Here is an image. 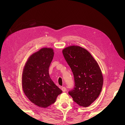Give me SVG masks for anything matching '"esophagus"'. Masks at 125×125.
I'll list each match as a JSON object with an SVG mask.
<instances>
[{
    "label": "esophagus",
    "instance_id": "1",
    "mask_svg": "<svg viewBox=\"0 0 125 125\" xmlns=\"http://www.w3.org/2000/svg\"><path fill=\"white\" fill-rule=\"evenodd\" d=\"M62 91L63 92H65L66 91V88H65V87H62Z\"/></svg>",
    "mask_w": 125,
    "mask_h": 125
}]
</instances>
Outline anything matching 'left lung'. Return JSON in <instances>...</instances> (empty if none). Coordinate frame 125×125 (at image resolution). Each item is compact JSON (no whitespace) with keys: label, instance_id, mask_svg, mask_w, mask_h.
I'll use <instances>...</instances> for the list:
<instances>
[{"label":"left lung","instance_id":"1","mask_svg":"<svg viewBox=\"0 0 125 125\" xmlns=\"http://www.w3.org/2000/svg\"><path fill=\"white\" fill-rule=\"evenodd\" d=\"M62 54L73 71L74 87L68 92L79 105L88 107L99 97L103 84L100 68L85 49L78 46L64 48Z\"/></svg>","mask_w":125,"mask_h":125}]
</instances>
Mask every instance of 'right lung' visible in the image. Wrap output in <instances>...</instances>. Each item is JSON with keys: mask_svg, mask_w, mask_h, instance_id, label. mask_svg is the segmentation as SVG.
<instances>
[{"mask_svg": "<svg viewBox=\"0 0 125 125\" xmlns=\"http://www.w3.org/2000/svg\"><path fill=\"white\" fill-rule=\"evenodd\" d=\"M54 54L52 48L41 49L29 57L22 73V86L25 95L40 107L46 108L54 103L62 92L49 74Z\"/></svg>", "mask_w": 125, "mask_h": 125, "instance_id": "1", "label": "right lung"}]
</instances>
